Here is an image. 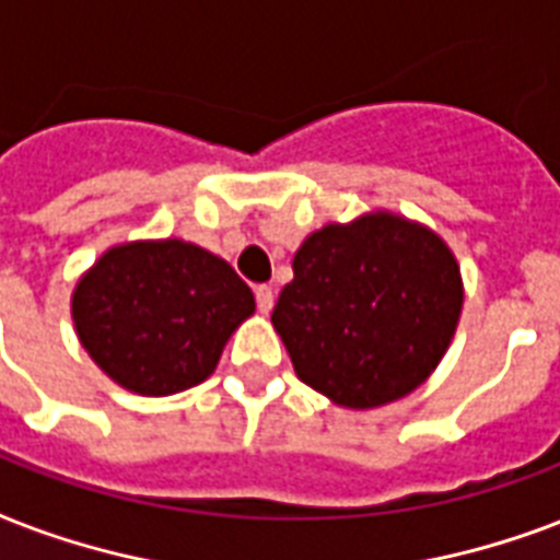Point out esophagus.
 <instances>
[{"mask_svg": "<svg viewBox=\"0 0 560 560\" xmlns=\"http://www.w3.org/2000/svg\"><path fill=\"white\" fill-rule=\"evenodd\" d=\"M254 298H257L259 312H271V306H275V292H271V285H257V289H254Z\"/></svg>", "mask_w": 560, "mask_h": 560, "instance_id": "34e87169", "label": "esophagus"}]
</instances>
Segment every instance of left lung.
Wrapping results in <instances>:
<instances>
[{"label":"left lung","mask_w":560,"mask_h":560,"mask_svg":"<svg viewBox=\"0 0 560 560\" xmlns=\"http://www.w3.org/2000/svg\"><path fill=\"white\" fill-rule=\"evenodd\" d=\"M271 320L303 383L350 409L415 392L444 357L462 275L435 233L376 212L312 233Z\"/></svg>","instance_id":"obj_1"}]
</instances>
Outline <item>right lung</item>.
<instances>
[{
	"label": "right lung",
	"instance_id": "right-lung-1",
	"mask_svg": "<svg viewBox=\"0 0 560 560\" xmlns=\"http://www.w3.org/2000/svg\"><path fill=\"white\" fill-rule=\"evenodd\" d=\"M250 312L248 283L224 259L180 240L107 250L72 294L86 353L145 397L203 383Z\"/></svg>",
	"mask_w": 560,
	"mask_h": 560
}]
</instances>
